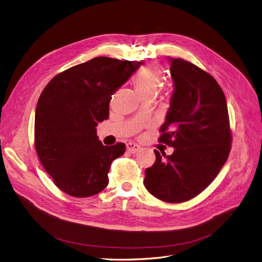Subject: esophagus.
<instances>
[{
  "instance_id": "obj_1",
  "label": "esophagus",
  "mask_w": 262,
  "mask_h": 262,
  "mask_svg": "<svg viewBox=\"0 0 262 262\" xmlns=\"http://www.w3.org/2000/svg\"><path fill=\"white\" fill-rule=\"evenodd\" d=\"M142 149V147L140 145H137L135 143H128L127 144V150L130 152V153H136Z\"/></svg>"
}]
</instances>
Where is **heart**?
<instances>
[{"instance_id": "1", "label": "heart", "mask_w": 262, "mask_h": 262, "mask_svg": "<svg viewBox=\"0 0 262 262\" xmlns=\"http://www.w3.org/2000/svg\"><path fill=\"white\" fill-rule=\"evenodd\" d=\"M163 81V74L159 67L149 66L138 73L133 79V85L141 99H152L158 93Z\"/></svg>"}]
</instances>
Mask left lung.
<instances>
[{"label":"left lung","mask_w":262,"mask_h":262,"mask_svg":"<svg viewBox=\"0 0 262 262\" xmlns=\"http://www.w3.org/2000/svg\"><path fill=\"white\" fill-rule=\"evenodd\" d=\"M174 83L170 109L159 142L174 148L171 156L155 150L156 162L145 170L146 189L168 203L201 193L225 164L232 131L221 86L207 72L183 59H170Z\"/></svg>","instance_id":"8db88e82"}]
</instances>
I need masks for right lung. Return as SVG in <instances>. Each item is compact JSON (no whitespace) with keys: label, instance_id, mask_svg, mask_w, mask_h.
Instances as JSON below:
<instances>
[{"label":"right lung","instance_id":"1","mask_svg":"<svg viewBox=\"0 0 262 262\" xmlns=\"http://www.w3.org/2000/svg\"><path fill=\"white\" fill-rule=\"evenodd\" d=\"M142 62L96 57L56 75L42 91L35 115V147L55 185L75 198L92 196L109 183L124 143L103 146L98 122L109 118L112 95Z\"/></svg>","mask_w":262,"mask_h":262}]
</instances>
